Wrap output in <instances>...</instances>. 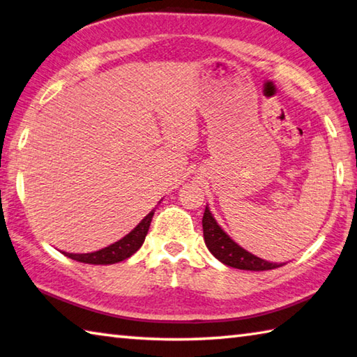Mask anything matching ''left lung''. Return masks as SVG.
Segmentation results:
<instances>
[{"label": "left lung", "instance_id": "1", "mask_svg": "<svg viewBox=\"0 0 357 357\" xmlns=\"http://www.w3.org/2000/svg\"><path fill=\"white\" fill-rule=\"evenodd\" d=\"M203 234L204 242L209 251L215 256L220 262L232 268L238 270H251V271H264V270H273L281 267L284 264H273L264 259L251 255L250 251L243 250L241 245H237L232 238L226 234V232L220 228L215 218L206 207L203 215Z\"/></svg>", "mask_w": 357, "mask_h": 357}]
</instances>
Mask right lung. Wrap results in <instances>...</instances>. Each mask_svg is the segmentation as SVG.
Listing matches in <instances>:
<instances>
[{"label": "right lung", "instance_id": "add662e5", "mask_svg": "<svg viewBox=\"0 0 357 357\" xmlns=\"http://www.w3.org/2000/svg\"><path fill=\"white\" fill-rule=\"evenodd\" d=\"M153 215H154V209L148 213V215L142 220V222L135 226L128 236L123 237L121 241L109 245L100 251L87 252V255H73V252H63V251L62 252L70 259H73V261L84 262V264H93V265H109V264H116V262L125 261V259L131 257L134 252L144 245L148 229H150Z\"/></svg>", "mask_w": 357, "mask_h": 357}]
</instances>
